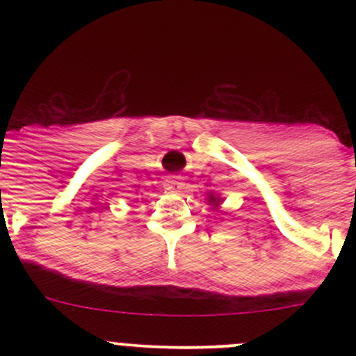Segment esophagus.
<instances>
[{"mask_svg":"<svg viewBox=\"0 0 356 356\" xmlns=\"http://www.w3.org/2000/svg\"><path fill=\"white\" fill-rule=\"evenodd\" d=\"M165 186H167L168 189H174V191L184 189V182H182L181 175H168V179L165 181Z\"/></svg>","mask_w":356,"mask_h":356,"instance_id":"1","label":"esophagus"}]
</instances>
